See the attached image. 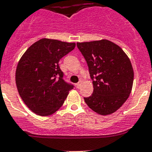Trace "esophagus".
Segmentation results:
<instances>
[{
  "mask_svg": "<svg viewBox=\"0 0 152 152\" xmlns=\"http://www.w3.org/2000/svg\"><path fill=\"white\" fill-rule=\"evenodd\" d=\"M80 85H81V82H78L77 83V84H76V88H80Z\"/></svg>",
  "mask_w": 152,
  "mask_h": 152,
  "instance_id": "esophagus-1",
  "label": "esophagus"
}]
</instances>
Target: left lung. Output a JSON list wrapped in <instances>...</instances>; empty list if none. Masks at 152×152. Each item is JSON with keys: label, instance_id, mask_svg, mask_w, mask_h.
Returning <instances> with one entry per match:
<instances>
[{"label": "left lung", "instance_id": "8db88e82", "mask_svg": "<svg viewBox=\"0 0 152 152\" xmlns=\"http://www.w3.org/2000/svg\"><path fill=\"white\" fill-rule=\"evenodd\" d=\"M88 63L94 92L84 98L88 107L102 116L110 115L129 96L134 79L133 68L124 51L107 39L77 42Z\"/></svg>", "mask_w": 152, "mask_h": 152}]
</instances>
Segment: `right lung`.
Returning a JSON list of instances; mask_svg holds the SVG:
<instances>
[{
	"label": "right lung",
	"mask_w": 152,
	"mask_h": 152,
	"mask_svg": "<svg viewBox=\"0 0 152 152\" xmlns=\"http://www.w3.org/2000/svg\"><path fill=\"white\" fill-rule=\"evenodd\" d=\"M75 45L41 39L30 45L19 61L15 75L17 91L28 108L39 116L55 113L73 89V85L63 80L58 62Z\"/></svg>",
	"instance_id": "add662e5"
}]
</instances>
